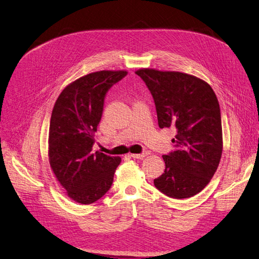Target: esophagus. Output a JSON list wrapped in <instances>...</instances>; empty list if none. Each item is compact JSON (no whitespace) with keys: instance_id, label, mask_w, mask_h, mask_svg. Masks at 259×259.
I'll use <instances>...</instances> for the list:
<instances>
[{"instance_id":"1","label":"esophagus","mask_w":259,"mask_h":259,"mask_svg":"<svg viewBox=\"0 0 259 259\" xmlns=\"http://www.w3.org/2000/svg\"><path fill=\"white\" fill-rule=\"evenodd\" d=\"M147 155H148V152L145 151V152H143V153H131L130 156H131L133 159H143V158L146 157Z\"/></svg>"}]
</instances>
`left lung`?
Masks as SVG:
<instances>
[{"mask_svg": "<svg viewBox=\"0 0 259 259\" xmlns=\"http://www.w3.org/2000/svg\"><path fill=\"white\" fill-rule=\"evenodd\" d=\"M141 77L155 101L160 128L177 131L176 150L163 155L164 172L153 184L166 196L182 199L201 192L213 177L222 153L218 99L206 81L180 72L143 68Z\"/></svg>", "mask_w": 259, "mask_h": 259, "instance_id": "8db88e82", "label": "left lung"}]
</instances>
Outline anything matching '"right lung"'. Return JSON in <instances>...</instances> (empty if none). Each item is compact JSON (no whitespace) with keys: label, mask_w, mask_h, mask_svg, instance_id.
<instances>
[{"label":"right lung","mask_w":259,"mask_h":259,"mask_svg":"<svg viewBox=\"0 0 259 259\" xmlns=\"http://www.w3.org/2000/svg\"><path fill=\"white\" fill-rule=\"evenodd\" d=\"M127 75L125 71H100L69 83L59 96L49 128V160L69 198L82 205L100 199L113 183L120 157L92 152L104 98Z\"/></svg>","instance_id":"right-lung-1"}]
</instances>
